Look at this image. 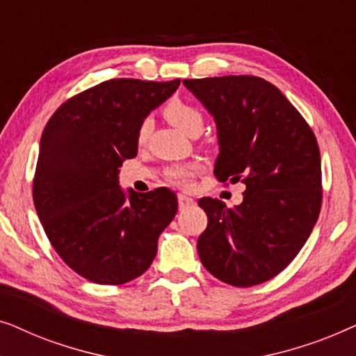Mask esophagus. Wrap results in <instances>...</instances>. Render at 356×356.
<instances>
[{
  "label": "esophagus",
  "instance_id": "1",
  "mask_svg": "<svg viewBox=\"0 0 356 356\" xmlns=\"http://www.w3.org/2000/svg\"><path fill=\"white\" fill-rule=\"evenodd\" d=\"M178 204H179V209L191 207L194 204V199L186 196V194H178Z\"/></svg>",
  "mask_w": 356,
  "mask_h": 356
}]
</instances>
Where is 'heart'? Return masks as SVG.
<instances>
[{
	"label": "heart",
	"instance_id": "obj_1",
	"mask_svg": "<svg viewBox=\"0 0 356 356\" xmlns=\"http://www.w3.org/2000/svg\"><path fill=\"white\" fill-rule=\"evenodd\" d=\"M163 116L167 118V121L170 124H173L175 128L181 131L184 134H191L194 131L201 129L202 131V124H204V118L202 113L197 108H194L193 105L184 104V102L175 99L170 100L163 108ZM149 129L150 124L147 121H144L140 124L139 133H138V140L139 144H144L145 139L149 136ZM199 167L197 165H179V167H175L168 172V177L172 179L173 183L179 184V186H188L191 183V179L194 175L197 173Z\"/></svg>",
	"mask_w": 356,
	"mask_h": 356
}]
</instances>
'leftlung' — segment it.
I'll list each match as a JSON object with an SVG mask.
<instances>
[{"mask_svg": "<svg viewBox=\"0 0 356 356\" xmlns=\"http://www.w3.org/2000/svg\"><path fill=\"white\" fill-rule=\"evenodd\" d=\"M217 126L220 181L245 183L228 209L202 197L207 228L197 238L204 267L218 280L252 286L285 269L319 217L321 154L313 131L274 84L256 76L184 79Z\"/></svg>", "mask_w": 356, "mask_h": 356, "instance_id": "8db88e82", "label": "left lung"}]
</instances>
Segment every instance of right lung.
Instances as JSON below:
<instances>
[{
  "label": "right lung",
  "instance_id": "1",
  "mask_svg": "<svg viewBox=\"0 0 356 356\" xmlns=\"http://www.w3.org/2000/svg\"><path fill=\"white\" fill-rule=\"evenodd\" d=\"M178 86L105 81L66 100L43 129L33 204L51 246L87 280L121 285L143 275L177 216L173 191H123L118 175L138 154L140 124Z\"/></svg>",
  "mask_w": 356,
  "mask_h": 356
}]
</instances>
